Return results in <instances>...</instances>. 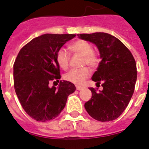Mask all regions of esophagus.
<instances>
[{"mask_svg": "<svg viewBox=\"0 0 149 149\" xmlns=\"http://www.w3.org/2000/svg\"><path fill=\"white\" fill-rule=\"evenodd\" d=\"M76 88H77V90H78V91H80V90H82V89L84 88V87L81 86V85H77V86H76Z\"/></svg>", "mask_w": 149, "mask_h": 149, "instance_id": "1", "label": "esophagus"}]
</instances>
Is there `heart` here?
<instances>
[{
  "mask_svg": "<svg viewBox=\"0 0 149 149\" xmlns=\"http://www.w3.org/2000/svg\"><path fill=\"white\" fill-rule=\"evenodd\" d=\"M70 49L75 54L83 56L82 65H88L91 68H96L99 64L100 59L96 52L94 51L93 45L84 40H78L73 42L70 46ZM57 61L58 65L63 70H67L70 64V54L67 50L61 47L57 52ZM90 74L88 68L84 67L78 69H71L65 74L64 78L66 81L74 84H79L84 82Z\"/></svg>",
  "mask_w": 149,
  "mask_h": 149,
  "instance_id": "b5f03b06",
  "label": "heart"
}]
</instances>
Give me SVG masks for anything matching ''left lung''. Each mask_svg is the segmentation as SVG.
Segmentation results:
<instances>
[{
	"label": "left lung",
	"instance_id": "left-lung-1",
	"mask_svg": "<svg viewBox=\"0 0 149 149\" xmlns=\"http://www.w3.org/2000/svg\"><path fill=\"white\" fill-rule=\"evenodd\" d=\"M81 39L94 43L102 61L92 81L102 83L103 90L90 88L92 96L84 108L90 116L100 122L116 119L127 108L135 91L136 63L128 48L117 38L107 33L80 34Z\"/></svg>",
	"mask_w": 149,
	"mask_h": 149
}]
</instances>
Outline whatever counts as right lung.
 Listing matches in <instances>:
<instances>
[{
	"label": "right lung",
	"instance_id": "1",
	"mask_svg": "<svg viewBox=\"0 0 149 149\" xmlns=\"http://www.w3.org/2000/svg\"><path fill=\"white\" fill-rule=\"evenodd\" d=\"M75 34H45L32 39L19 52L14 64V86L21 106L38 122L54 119L76 90L71 82L60 81L58 88L49 82L61 78L57 52Z\"/></svg>",
	"mask_w": 149,
	"mask_h": 149
}]
</instances>
